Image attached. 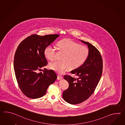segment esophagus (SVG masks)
I'll return each mask as SVG.
<instances>
[{
	"instance_id": "obj_1",
	"label": "esophagus",
	"mask_w": 125,
	"mask_h": 125,
	"mask_svg": "<svg viewBox=\"0 0 125 125\" xmlns=\"http://www.w3.org/2000/svg\"><path fill=\"white\" fill-rule=\"evenodd\" d=\"M63 78V77H62V76H61V75H58L57 76V79L58 80H61V79H62Z\"/></svg>"
}]
</instances>
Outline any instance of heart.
Here are the masks:
<instances>
[{
  "mask_svg": "<svg viewBox=\"0 0 125 125\" xmlns=\"http://www.w3.org/2000/svg\"><path fill=\"white\" fill-rule=\"evenodd\" d=\"M59 50L64 53L62 60L49 64V67L59 73H62L70 68L77 69L82 65L89 55L88 47L81 45L70 39H64L57 43ZM45 56L50 61L56 58V51L52 47L48 46L45 48Z\"/></svg>",
  "mask_w": 125,
  "mask_h": 125,
  "instance_id": "b5f03b06",
  "label": "heart"
}]
</instances>
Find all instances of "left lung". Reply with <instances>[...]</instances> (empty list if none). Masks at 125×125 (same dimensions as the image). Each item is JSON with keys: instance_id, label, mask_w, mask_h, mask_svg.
<instances>
[{"instance_id": "8db88e82", "label": "left lung", "mask_w": 125, "mask_h": 125, "mask_svg": "<svg viewBox=\"0 0 125 125\" xmlns=\"http://www.w3.org/2000/svg\"><path fill=\"white\" fill-rule=\"evenodd\" d=\"M87 45L89 55L84 63L70 72L78 78L65 75L64 79L69 86L63 93V98L67 103L76 104L88 99L94 92L101 77L103 60L97 48L90 43L80 40Z\"/></svg>"}]
</instances>
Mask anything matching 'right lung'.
I'll return each instance as SVG.
<instances>
[{
    "label": "right lung",
    "mask_w": 125,
    "mask_h": 125,
    "mask_svg": "<svg viewBox=\"0 0 125 125\" xmlns=\"http://www.w3.org/2000/svg\"><path fill=\"white\" fill-rule=\"evenodd\" d=\"M59 36L33 34L23 40L17 48L14 56L15 73L20 88L27 97L37 99L43 96L57 78L53 70L44 69L43 72H38L47 65L45 48Z\"/></svg>",
    "instance_id": "right-lung-1"
}]
</instances>
